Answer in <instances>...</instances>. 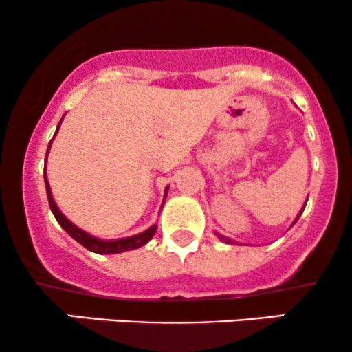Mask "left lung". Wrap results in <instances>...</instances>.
<instances>
[{
	"label": "left lung",
	"mask_w": 352,
	"mask_h": 352,
	"mask_svg": "<svg viewBox=\"0 0 352 352\" xmlns=\"http://www.w3.org/2000/svg\"><path fill=\"white\" fill-rule=\"evenodd\" d=\"M300 214H302V210H300V212H299V215H297V217H296V220H294V223L297 222V219H299V217H300ZM294 223H292V226H294ZM217 237L220 239V241H223V242H226V244H234V241H232V239H229V237H223V235H220V234H217Z\"/></svg>",
	"instance_id": "8db88e82"
}]
</instances>
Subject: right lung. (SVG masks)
I'll use <instances>...</instances> for the list:
<instances>
[{
    "label": "right lung",
    "instance_id": "1",
    "mask_svg": "<svg viewBox=\"0 0 352 352\" xmlns=\"http://www.w3.org/2000/svg\"><path fill=\"white\" fill-rule=\"evenodd\" d=\"M61 120H60V123H58V129H60V125H61ZM58 129H56V132H58ZM56 132H55V135H56ZM55 135H53V138H55ZM52 142H50L48 150H46V155H48ZM45 185H46V195H48L50 208H52L53 215H55L58 223H60V226L67 230V234L69 235V237L75 239L76 242H80V244H82L83 247H87V249L91 250V252H95V254H120V252H126V250L138 249V247L145 245L146 242H148L157 232V223H155V226L148 227V229L144 230V232L132 235V237L115 239V241H102V239H96V237H94V235L85 232V230L80 229V227H76L75 223L69 222V220L65 217L63 214H61V210L58 208L55 200H53L52 188H50L48 179H46V167H45ZM167 192H168V187L165 188V197H167Z\"/></svg>",
    "mask_w": 352,
    "mask_h": 352
}]
</instances>
